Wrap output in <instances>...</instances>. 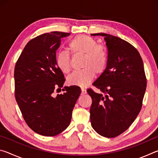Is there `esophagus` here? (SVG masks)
<instances>
[{"mask_svg":"<svg viewBox=\"0 0 158 158\" xmlns=\"http://www.w3.org/2000/svg\"><path fill=\"white\" fill-rule=\"evenodd\" d=\"M81 94H82V95H85V94H86V93H87L86 90L84 89V88H81Z\"/></svg>","mask_w":158,"mask_h":158,"instance_id":"34e87169","label":"esophagus"}]
</instances>
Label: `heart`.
Returning a JSON list of instances; mask_svg holds the SVG:
<instances>
[{"instance_id":"1","label":"heart","mask_w":158,"mask_h":158,"mask_svg":"<svg viewBox=\"0 0 158 158\" xmlns=\"http://www.w3.org/2000/svg\"><path fill=\"white\" fill-rule=\"evenodd\" d=\"M68 49L74 55L84 54L81 70L75 71L68 77L69 85L85 87L93 81L95 73L102 74L108 64V52L102 44L87 35H78L71 40ZM56 64L63 73L67 74L71 69V58L69 53L62 51L56 56Z\"/></svg>"}]
</instances>
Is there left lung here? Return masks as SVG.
I'll return each mask as SVG.
<instances>
[{"mask_svg": "<svg viewBox=\"0 0 158 158\" xmlns=\"http://www.w3.org/2000/svg\"><path fill=\"white\" fill-rule=\"evenodd\" d=\"M91 35L105 37L108 64L93 84L102 93L87 90L92 98L90 122L99 135L116 137L129 128L142 106L146 89L143 60L137 49L120 37L102 33Z\"/></svg>", "mask_w": 158, "mask_h": 158, "instance_id": "1", "label": "left lung"}]
</instances>
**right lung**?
<instances>
[{"mask_svg":"<svg viewBox=\"0 0 158 158\" xmlns=\"http://www.w3.org/2000/svg\"><path fill=\"white\" fill-rule=\"evenodd\" d=\"M68 33L53 31L29 41L15 68V98L28 127L39 135L53 137L70 123L81 89L65 86L63 94L54 95L65 79L56 64L61 38Z\"/></svg>","mask_w":158,"mask_h":158,"instance_id":"right-lung-1","label":"right lung"}]
</instances>
